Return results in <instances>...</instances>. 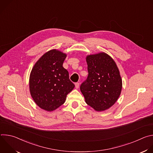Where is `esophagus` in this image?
<instances>
[{"mask_svg":"<svg viewBox=\"0 0 153 153\" xmlns=\"http://www.w3.org/2000/svg\"><path fill=\"white\" fill-rule=\"evenodd\" d=\"M75 86H76V88H79V82L75 83Z\"/></svg>","mask_w":153,"mask_h":153,"instance_id":"esophagus-1","label":"esophagus"}]
</instances>
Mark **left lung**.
I'll return each mask as SVG.
<instances>
[{"label":"left lung","instance_id":"1","mask_svg":"<svg viewBox=\"0 0 153 153\" xmlns=\"http://www.w3.org/2000/svg\"><path fill=\"white\" fill-rule=\"evenodd\" d=\"M88 76L80 89L86 103L97 111L112 106L120 95L122 81L114 60L100 53L87 56Z\"/></svg>","mask_w":153,"mask_h":153}]
</instances>
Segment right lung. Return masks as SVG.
<instances>
[{
    "mask_svg": "<svg viewBox=\"0 0 153 153\" xmlns=\"http://www.w3.org/2000/svg\"><path fill=\"white\" fill-rule=\"evenodd\" d=\"M67 54L52 50L35 63L30 76V91L35 103L43 110L52 111L63 104L74 88L68 71L63 67Z\"/></svg>",
    "mask_w": 153,
    "mask_h": 153,
    "instance_id": "1",
    "label": "right lung"
}]
</instances>
